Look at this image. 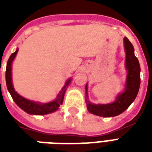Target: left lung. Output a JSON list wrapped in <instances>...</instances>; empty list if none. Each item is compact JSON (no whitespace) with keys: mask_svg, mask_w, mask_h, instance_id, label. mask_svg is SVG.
<instances>
[{"mask_svg":"<svg viewBox=\"0 0 152 152\" xmlns=\"http://www.w3.org/2000/svg\"><path fill=\"white\" fill-rule=\"evenodd\" d=\"M125 52V69L127 76L124 91L119 93L113 102L107 104L91 103L88 99V83L86 84V105L91 113L102 118L115 117L123 113L132 103L137 97L140 85V66L134 54V48L129 40L124 38Z\"/></svg>","mask_w":152,"mask_h":152,"instance_id":"left-lung-1","label":"left lung"}]
</instances>
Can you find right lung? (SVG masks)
Masks as SVG:
<instances>
[{
  "instance_id": "add662e5",
  "label": "right lung",
  "mask_w": 152,
  "mask_h": 152,
  "mask_svg": "<svg viewBox=\"0 0 152 152\" xmlns=\"http://www.w3.org/2000/svg\"><path fill=\"white\" fill-rule=\"evenodd\" d=\"M18 50H19V49L17 48L15 52L11 54L10 57L8 58V62H7V66H6V85H7L8 91L10 93L12 99L20 108L22 109L23 110H24L26 113L31 114V115H46V114L57 111L59 109V106L63 103L64 94H65L68 86L71 82L72 79L69 78L67 80L64 87L61 88V90L57 95V98L53 101L42 103L39 102H34L25 99L15 91V88L13 87L12 78V64L15 56L17 54Z\"/></svg>"
}]
</instances>
